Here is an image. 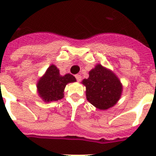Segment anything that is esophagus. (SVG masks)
Listing matches in <instances>:
<instances>
[{"mask_svg":"<svg viewBox=\"0 0 156 156\" xmlns=\"http://www.w3.org/2000/svg\"><path fill=\"white\" fill-rule=\"evenodd\" d=\"M75 78L78 81H80L81 80V76L80 75H75Z\"/></svg>","mask_w":156,"mask_h":156,"instance_id":"34e87169","label":"esophagus"}]
</instances>
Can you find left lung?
<instances>
[{
	"label": "left lung",
	"instance_id": "left-lung-1",
	"mask_svg": "<svg viewBox=\"0 0 156 156\" xmlns=\"http://www.w3.org/2000/svg\"><path fill=\"white\" fill-rule=\"evenodd\" d=\"M86 87L87 100L97 108L105 110L120 98L122 86L119 78L101 65L89 71V77L82 81Z\"/></svg>",
	"mask_w": 156,
	"mask_h": 156
}]
</instances>
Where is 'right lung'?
<instances>
[{
    "mask_svg": "<svg viewBox=\"0 0 156 156\" xmlns=\"http://www.w3.org/2000/svg\"><path fill=\"white\" fill-rule=\"evenodd\" d=\"M75 81L76 79L73 75L67 74L62 76L56 66L51 65L37 83L39 95L46 102L62 99L67 84Z\"/></svg>",
    "mask_w": 156,
    "mask_h": 156,
    "instance_id": "right-lung-1",
    "label": "right lung"
}]
</instances>
